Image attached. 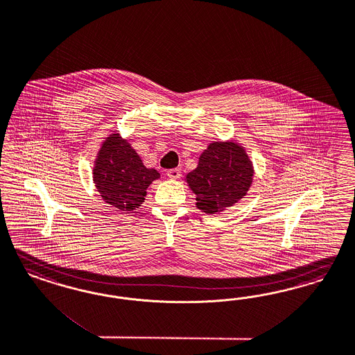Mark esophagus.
I'll return each instance as SVG.
<instances>
[{
    "mask_svg": "<svg viewBox=\"0 0 355 355\" xmlns=\"http://www.w3.org/2000/svg\"><path fill=\"white\" fill-rule=\"evenodd\" d=\"M166 174H168V177H169L171 180H180L181 175H182L180 169H171V171H166Z\"/></svg>",
    "mask_w": 355,
    "mask_h": 355,
    "instance_id": "obj_1",
    "label": "esophagus"
}]
</instances>
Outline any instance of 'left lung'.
<instances>
[{
    "instance_id": "obj_1",
    "label": "left lung",
    "mask_w": 355,
    "mask_h": 355,
    "mask_svg": "<svg viewBox=\"0 0 355 355\" xmlns=\"http://www.w3.org/2000/svg\"><path fill=\"white\" fill-rule=\"evenodd\" d=\"M253 175V164L245 148L228 140L211 143L184 181L196 196V207L212 215L243 199L252 186Z\"/></svg>"
}]
</instances>
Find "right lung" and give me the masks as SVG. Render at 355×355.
Returning a JSON list of instances; mask_svg holds the SVG:
<instances>
[{
    "label": "right lung",
    "instance_id": "right-lung-1",
    "mask_svg": "<svg viewBox=\"0 0 355 355\" xmlns=\"http://www.w3.org/2000/svg\"><path fill=\"white\" fill-rule=\"evenodd\" d=\"M159 178V171L147 168L121 135H109L101 144L93 166V181L102 199L118 211L140 207L148 186Z\"/></svg>",
    "mask_w": 355,
    "mask_h": 355
}]
</instances>
